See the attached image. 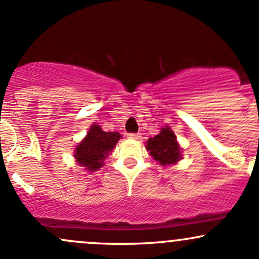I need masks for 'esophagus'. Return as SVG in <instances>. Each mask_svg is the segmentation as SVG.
Here are the masks:
<instances>
[{"instance_id":"esophagus-1","label":"esophagus","mask_w":259,"mask_h":259,"mask_svg":"<svg viewBox=\"0 0 259 259\" xmlns=\"http://www.w3.org/2000/svg\"><path fill=\"white\" fill-rule=\"evenodd\" d=\"M127 138L133 139V140H139V139H141V134H140V133H138V134H134V133H132V134H127Z\"/></svg>"}]
</instances>
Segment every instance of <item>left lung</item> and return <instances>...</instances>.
Masks as SVG:
<instances>
[{"mask_svg":"<svg viewBox=\"0 0 259 259\" xmlns=\"http://www.w3.org/2000/svg\"><path fill=\"white\" fill-rule=\"evenodd\" d=\"M146 150L160 165H175L181 160V148H180L176 135L170 126L161 127V132L154 138L146 141Z\"/></svg>","mask_w":259,"mask_h":259,"instance_id":"obj_1","label":"left lung"}]
</instances>
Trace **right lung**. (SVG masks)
I'll return each instance as SVG.
<instances>
[{
  "label": "right lung",
  "mask_w": 259,
  "mask_h": 259,
  "mask_svg": "<svg viewBox=\"0 0 259 259\" xmlns=\"http://www.w3.org/2000/svg\"><path fill=\"white\" fill-rule=\"evenodd\" d=\"M120 138L118 132L107 133L100 125H92L87 137L75 148V161L88 171L99 170Z\"/></svg>",
  "instance_id": "add662e5"
}]
</instances>
